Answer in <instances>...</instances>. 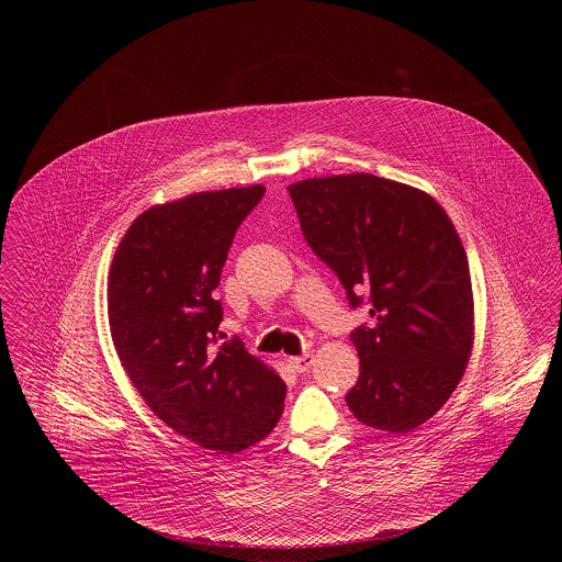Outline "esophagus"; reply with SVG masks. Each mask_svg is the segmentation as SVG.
<instances>
[{
  "instance_id": "obj_1",
  "label": "esophagus",
  "mask_w": 562,
  "mask_h": 562,
  "mask_svg": "<svg viewBox=\"0 0 562 562\" xmlns=\"http://www.w3.org/2000/svg\"><path fill=\"white\" fill-rule=\"evenodd\" d=\"M314 363V355L312 352H305V355H299V357H290V366L296 370V372H307Z\"/></svg>"
}]
</instances>
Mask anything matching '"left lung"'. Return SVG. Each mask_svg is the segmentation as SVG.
<instances>
[{"instance_id": "left-lung-1", "label": "left lung", "mask_w": 562, "mask_h": 562, "mask_svg": "<svg viewBox=\"0 0 562 562\" xmlns=\"http://www.w3.org/2000/svg\"><path fill=\"white\" fill-rule=\"evenodd\" d=\"M312 250L370 324L350 333L359 381L352 415L383 432H411L452 396L472 352L470 263L443 207L422 190L368 172L292 183Z\"/></svg>"}]
</instances>
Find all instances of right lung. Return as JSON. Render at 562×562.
Masks as SVG:
<instances>
[{"label": "right lung", "instance_id": "obj_1", "mask_svg": "<svg viewBox=\"0 0 562 562\" xmlns=\"http://www.w3.org/2000/svg\"><path fill=\"white\" fill-rule=\"evenodd\" d=\"M266 188L196 192L143 212L108 277V318L134 387L166 426L216 454L261 441L285 402L281 376L221 341L214 299L229 246Z\"/></svg>", "mask_w": 562, "mask_h": 562}]
</instances>
